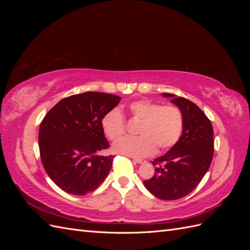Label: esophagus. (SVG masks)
<instances>
[{
	"instance_id": "esophagus-1",
	"label": "esophagus",
	"mask_w": 250,
	"mask_h": 250,
	"mask_svg": "<svg viewBox=\"0 0 250 250\" xmlns=\"http://www.w3.org/2000/svg\"><path fill=\"white\" fill-rule=\"evenodd\" d=\"M133 162L138 163V164H144V163H146V161L141 160V158H134V157H133Z\"/></svg>"
}]
</instances>
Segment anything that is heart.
<instances>
[{"mask_svg":"<svg viewBox=\"0 0 250 250\" xmlns=\"http://www.w3.org/2000/svg\"><path fill=\"white\" fill-rule=\"evenodd\" d=\"M131 118L142 121L139 137H126L113 144V151L134 157L153 154L156 147L167 150L178 142L184 129V116L175 105L139 100L128 105ZM104 134L111 140L120 139L125 132V120L118 108L107 111L101 121Z\"/></svg>","mask_w":250,"mask_h":250,"instance_id":"heart-1","label":"heart"}]
</instances>
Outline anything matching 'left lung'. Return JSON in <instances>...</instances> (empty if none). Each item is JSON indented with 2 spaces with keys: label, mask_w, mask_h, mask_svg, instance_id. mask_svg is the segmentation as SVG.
<instances>
[{
  "label": "left lung",
  "mask_w": 250,
  "mask_h": 250,
  "mask_svg": "<svg viewBox=\"0 0 250 250\" xmlns=\"http://www.w3.org/2000/svg\"><path fill=\"white\" fill-rule=\"evenodd\" d=\"M171 98L184 116L178 142L167 153L155 158L152 178L144 180L147 190L162 200H176L190 194L208 172L214 154V132L210 121L197 105L183 97Z\"/></svg>",
  "instance_id": "obj_1"
}]
</instances>
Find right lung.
I'll return each mask as SVG.
<instances>
[{"label": "right lung", "mask_w": 250, "mask_h": 250, "mask_svg": "<svg viewBox=\"0 0 250 250\" xmlns=\"http://www.w3.org/2000/svg\"><path fill=\"white\" fill-rule=\"evenodd\" d=\"M121 97L86 92L60 100L40 126L42 163L57 187L71 195L93 192L106 178L113 156L99 154L109 144L101 121Z\"/></svg>", "instance_id": "obj_1"}]
</instances>
